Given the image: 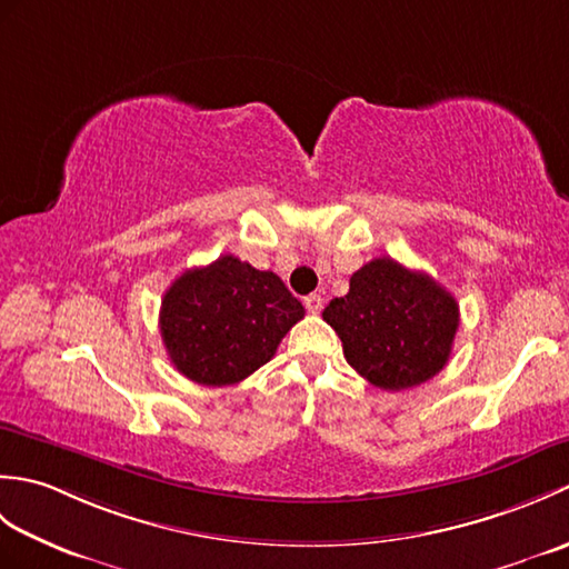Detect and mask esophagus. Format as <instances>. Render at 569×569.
Masks as SVG:
<instances>
[{"label": "esophagus", "mask_w": 569, "mask_h": 569, "mask_svg": "<svg viewBox=\"0 0 569 569\" xmlns=\"http://www.w3.org/2000/svg\"><path fill=\"white\" fill-rule=\"evenodd\" d=\"M303 303H306V310H308V312H312V316H318V312L322 310L325 300H322V296H318V293H310V296H306Z\"/></svg>", "instance_id": "1"}]
</instances>
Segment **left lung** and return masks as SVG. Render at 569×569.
<instances>
[{
    "label": "left lung",
    "mask_w": 569,
    "mask_h": 569,
    "mask_svg": "<svg viewBox=\"0 0 569 569\" xmlns=\"http://www.w3.org/2000/svg\"><path fill=\"white\" fill-rule=\"evenodd\" d=\"M322 320L359 377L383 391H403L447 365L459 306L432 276L381 257L352 273L349 293L330 300Z\"/></svg>",
    "instance_id": "1"
}]
</instances>
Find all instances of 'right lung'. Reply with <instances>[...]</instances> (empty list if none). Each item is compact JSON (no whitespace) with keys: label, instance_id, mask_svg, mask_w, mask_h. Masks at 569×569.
<instances>
[{"label":"right lung","instance_id":"obj_1","mask_svg":"<svg viewBox=\"0 0 569 569\" xmlns=\"http://www.w3.org/2000/svg\"><path fill=\"white\" fill-rule=\"evenodd\" d=\"M306 308L273 271L224 253L178 276L161 300L173 367L202 386H229L269 361Z\"/></svg>","mask_w":569,"mask_h":569}]
</instances>
